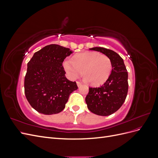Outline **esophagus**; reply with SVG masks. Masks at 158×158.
<instances>
[{
  "label": "esophagus",
  "mask_w": 158,
  "mask_h": 158,
  "mask_svg": "<svg viewBox=\"0 0 158 158\" xmlns=\"http://www.w3.org/2000/svg\"><path fill=\"white\" fill-rule=\"evenodd\" d=\"M76 84H77L78 87H80L81 85H82V83L80 82H76Z\"/></svg>",
  "instance_id": "34e87169"
}]
</instances>
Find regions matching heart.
Masks as SVG:
<instances>
[{"label": "heart", "mask_w": 158, "mask_h": 158, "mask_svg": "<svg viewBox=\"0 0 158 158\" xmlns=\"http://www.w3.org/2000/svg\"><path fill=\"white\" fill-rule=\"evenodd\" d=\"M63 68L68 77L74 80L82 73L85 79L94 85L103 84L109 78L113 69L111 59L98 52H82L66 59L63 62Z\"/></svg>", "instance_id": "1"}]
</instances>
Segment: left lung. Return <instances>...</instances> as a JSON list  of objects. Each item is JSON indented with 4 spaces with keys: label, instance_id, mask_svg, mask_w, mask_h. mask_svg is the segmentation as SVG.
Returning <instances> with one entry per match:
<instances>
[{
    "label": "left lung",
    "instance_id": "obj_1",
    "mask_svg": "<svg viewBox=\"0 0 158 158\" xmlns=\"http://www.w3.org/2000/svg\"><path fill=\"white\" fill-rule=\"evenodd\" d=\"M108 56L111 60L113 69L109 78L102 86L89 88L85 97L88 108L98 115L108 116L116 112L125 102L128 89V72L123 59L116 52L103 47H94Z\"/></svg>",
    "mask_w": 158,
    "mask_h": 158
}]
</instances>
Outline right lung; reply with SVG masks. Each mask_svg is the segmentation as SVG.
I'll return each instance as SVG.
<instances>
[{"label": "right lung", "mask_w": 158, "mask_h": 158, "mask_svg": "<svg viewBox=\"0 0 158 158\" xmlns=\"http://www.w3.org/2000/svg\"><path fill=\"white\" fill-rule=\"evenodd\" d=\"M73 52L59 45H47L35 52L27 63L24 93L30 106L44 114L59 113L65 107L76 82L65 76L63 63Z\"/></svg>", "instance_id": "obj_1"}]
</instances>
